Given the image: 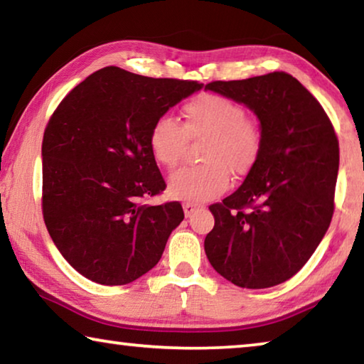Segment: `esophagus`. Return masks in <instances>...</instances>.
<instances>
[{
  "label": "esophagus",
  "instance_id": "1",
  "mask_svg": "<svg viewBox=\"0 0 364 364\" xmlns=\"http://www.w3.org/2000/svg\"><path fill=\"white\" fill-rule=\"evenodd\" d=\"M197 208H199V205L197 204H193V202H184L183 204V210H184V215H186V217H191V215H193Z\"/></svg>",
  "mask_w": 364,
  "mask_h": 364
}]
</instances>
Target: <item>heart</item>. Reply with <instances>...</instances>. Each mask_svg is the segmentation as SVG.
<instances>
[{
  "instance_id": "b5f03b06",
  "label": "heart",
  "mask_w": 364,
  "mask_h": 364,
  "mask_svg": "<svg viewBox=\"0 0 364 364\" xmlns=\"http://www.w3.org/2000/svg\"><path fill=\"white\" fill-rule=\"evenodd\" d=\"M183 125L164 115L152 123L147 144L151 156L165 168L181 162L188 139L205 138L200 147L204 164L175 171L168 193L176 199L204 202L223 194L232 175H245L262 151L263 134L257 119L230 97L204 93L183 106Z\"/></svg>"
}]
</instances>
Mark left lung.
Returning <instances> with one entry per match:
<instances>
[{
  "label": "left lung",
  "mask_w": 364,
  "mask_h": 364,
  "mask_svg": "<svg viewBox=\"0 0 364 364\" xmlns=\"http://www.w3.org/2000/svg\"><path fill=\"white\" fill-rule=\"evenodd\" d=\"M205 90L245 104L260 120L263 143L244 183L220 204L204 247L232 284L264 289L300 271L334 213L338 141L316 97L286 72Z\"/></svg>",
  "instance_id": "1"
}]
</instances>
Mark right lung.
<instances>
[{
    "label": "right lung",
    "instance_id": "obj_1",
    "mask_svg": "<svg viewBox=\"0 0 364 364\" xmlns=\"http://www.w3.org/2000/svg\"><path fill=\"white\" fill-rule=\"evenodd\" d=\"M104 67L77 85L43 136V218L60 254L85 278L123 286L152 269L180 202L144 204L167 188L147 136L152 123L202 88Z\"/></svg>",
    "mask_w": 364,
    "mask_h": 364
}]
</instances>
